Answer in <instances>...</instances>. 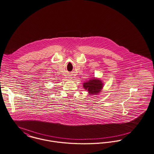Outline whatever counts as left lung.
I'll return each instance as SVG.
<instances>
[{
    "label": "left lung",
    "mask_w": 154,
    "mask_h": 154,
    "mask_svg": "<svg viewBox=\"0 0 154 154\" xmlns=\"http://www.w3.org/2000/svg\"><path fill=\"white\" fill-rule=\"evenodd\" d=\"M103 84L102 81L97 78H91L87 82H84V89L87 90L89 94L95 95L98 94L103 88Z\"/></svg>",
    "instance_id": "1"
}]
</instances>
